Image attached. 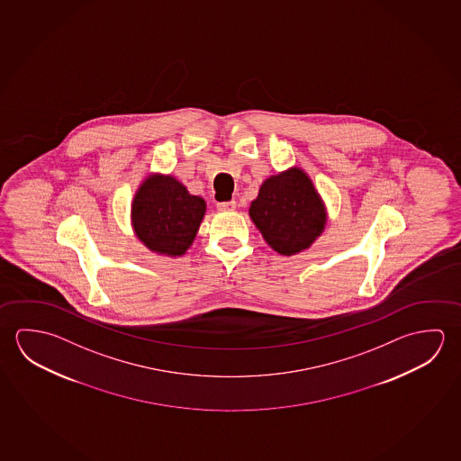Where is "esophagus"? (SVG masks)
Segmentation results:
<instances>
[{
    "label": "esophagus",
    "mask_w": 461,
    "mask_h": 461,
    "mask_svg": "<svg viewBox=\"0 0 461 461\" xmlns=\"http://www.w3.org/2000/svg\"><path fill=\"white\" fill-rule=\"evenodd\" d=\"M235 206H237V203H235L234 200H230V202H219L218 210L219 211H234Z\"/></svg>",
    "instance_id": "esophagus-1"
}]
</instances>
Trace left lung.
<instances>
[{
	"label": "left lung",
	"mask_w": 461,
	"mask_h": 461,
	"mask_svg": "<svg viewBox=\"0 0 461 461\" xmlns=\"http://www.w3.org/2000/svg\"><path fill=\"white\" fill-rule=\"evenodd\" d=\"M250 218L273 250L292 257L322 234L328 214L306 172L290 167L263 182Z\"/></svg>",
	"instance_id": "8db88e82"
}]
</instances>
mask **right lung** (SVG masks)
Wrapping results in <instances>:
<instances>
[{
	"instance_id": "add662e5",
	"label": "right lung",
	"mask_w": 461,
	"mask_h": 461,
	"mask_svg": "<svg viewBox=\"0 0 461 461\" xmlns=\"http://www.w3.org/2000/svg\"><path fill=\"white\" fill-rule=\"evenodd\" d=\"M204 211L202 196L190 195L172 176L155 174L133 196V230L149 250L180 257L194 243Z\"/></svg>"
}]
</instances>
